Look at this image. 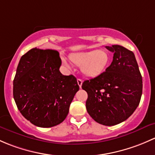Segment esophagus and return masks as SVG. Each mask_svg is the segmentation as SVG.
Instances as JSON below:
<instances>
[{
    "label": "esophagus",
    "instance_id": "obj_1",
    "mask_svg": "<svg viewBox=\"0 0 155 155\" xmlns=\"http://www.w3.org/2000/svg\"><path fill=\"white\" fill-rule=\"evenodd\" d=\"M77 81H78V86H79V87H80V88H81V86H82V83H83L82 80L80 79V78H78V79L77 80Z\"/></svg>",
    "mask_w": 155,
    "mask_h": 155
}]
</instances>
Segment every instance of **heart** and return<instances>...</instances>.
Wrapping results in <instances>:
<instances>
[{
  "label": "heart",
  "mask_w": 155,
  "mask_h": 155,
  "mask_svg": "<svg viewBox=\"0 0 155 155\" xmlns=\"http://www.w3.org/2000/svg\"><path fill=\"white\" fill-rule=\"evenodd\" d=\"M69 59L73 64L81 67V72L89 78L100 75L110 63V55L105 50L78 52L71 54ZM63 63L66 68H70L68 62L64 60Z\"/></svg>",
  "instance_id": "heart-1"
}]
</instances>
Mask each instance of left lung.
Instances as JSON below:
<instances>
[{"mask_svg":"<svg viewBox=\"0 0 155 155\" xmlns=\"http://www.w3.org/2000/svg\"><path fill=\"white\" fill-rule=\"evenodd\" d=\"M113 53V62L105 71L84 81L88 94L86 107L89 116L103 125H117L128 119L138 107L143 80L134 54L123 46H106Z\"/></svg>","mask_w":155,"mask_h":155,"instance_id":"8db88e82","label":"left lung"}]
</instances>
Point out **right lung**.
Returning <instances> with one entry per match:
<instances>
[{"label":"right lung","mask_w":155,"mask_h":155,"mask_svg":"<svg viewBox=\"0 0 155 155\" xmlns=\"http://www.w3.org/2000/svg\"><path fill=\"white\" fill-rule=\"evenodd\" d=\"M61 59L54 50L31 49L20 59L13 81V97L22 116L34 125L51 127L64 121L79 90L72 74L60 71Z\"/></svg>","instance_id":"add662e5"}]
</instances>
